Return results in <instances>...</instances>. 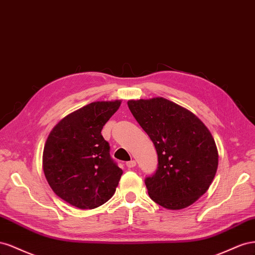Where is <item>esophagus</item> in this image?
<instances>
[{"instance_id":"1","label":"esophagus","mask_w":255,"mask_h":255,"mask_svg":"<svg viewBox=\"0 0 255 255\" xmlns=\"http://www.w3.org/2000/svg\"><path fill=\"white\" fill-rule=\"evenodd\" d=\"M135 164H136V162L134 161V160H130V161L126 162V165H127V168H134V166H135Z\"/></svg>"}]
</instances>
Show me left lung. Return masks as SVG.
I'll return each mask as SVG.
<instances>
[{
    "instance_id": "8db88e82",
    "label": "left lung",
    "mask_w": 255,
    "mask_h": 255,
    "mask_svg": "<svg viewBox=\"0 0 255 255\" xmlns=\"http://www.w3.org/2000/svg\"><path fill=\"white\" fill-rule=\"evenodd\" d=\"M128 107L157 150V170L145 178L149 198L168 209L193 204L217 172L212 133L192 112L162 97L129 100Z\"/></svg>"
}]
</instances>
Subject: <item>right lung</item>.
Wrapping results in <instances>:
<instances>
[{
    "mask_svg": "<svg viewBox=\"0 0 255 255\" xmlns=\"http://www.w3.org/2000/svg\"><path fill=\"white\" fill-rule=\"evenodd\" d=\"M120 100L96 101L64 118L50 132L42 168L54 193L80 209H93L112 198L123 174L101 134Z\"/></svg>",
    "mask_w": 255,
    "mask_h": 255,
    "instance_id": "1",
    "label": "right lung"
}]
</instances>
